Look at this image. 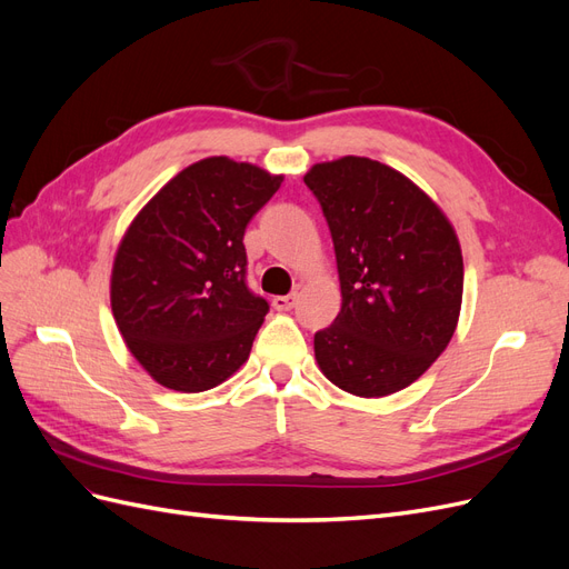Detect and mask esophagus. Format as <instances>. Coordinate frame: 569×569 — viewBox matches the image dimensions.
<instances>
[{
	"mask_svg": "<svg viewBox=\"0 0 569 569\" xmlns=\"http://www.w3.org/2000/svg\"><path fill=\"white\" fill-rule=\"evenodd\" d=\"M297 301H299L297 291H291L287 297H272V308L274 311H291V308L297 306Z\"/></svg>",
	"mask_w": 569,
	"mask_h": 569,
	"instance_id": "34e87169",
	"label": "esophagus"
}]
</instances>
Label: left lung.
Returning <instances> with one entry per match:
<instances>
[{"mask_svg":"<svg viewBox=\"0 0 569 569\" xmlns=\"http://www.w3.org/2000/svg\"><path fill=\"white\" fill-rule=\"evenodd\" d=\"M332 234L341 311L316 332L327 380L356 396L412 385L449 347L462 301V253L439 206L399 170L363 157L303 178Z\"/></svg>","mask_w":569,"mask_h":569,"instance_id":"obj_1","label":"left lung"}]
</instances>
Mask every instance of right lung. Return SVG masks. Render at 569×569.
I'll list each match as a JSON object with an SVG mask.
<instances>
[{"instance_id":"right-lung-1","label":"right lung","mask_w":569,"mask_h":569,"mask_svg":"<svg viewBox=\"0 0 569 569\" xmlns=\"http://www.w3.org/2000/svg\"><path fill=\"white\" fill-rule=\"evenodd\" d=\"M282 176L228 157L197 161L137 213L118 247L111 308L159 385L197 393L249 358L270 306L247 284L244 232Z\"/></svg>"}]
</instances>
